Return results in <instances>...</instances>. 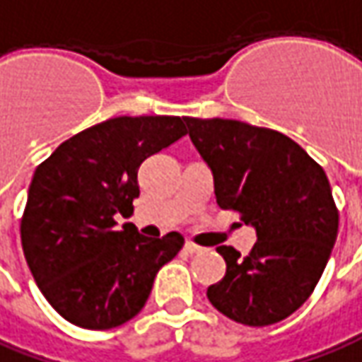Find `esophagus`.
<instances>
[{
  "label": "esophagus",
  "mask_w": 362,
  "mask_h": 362,
  "mask_svg": "<svg viewBox=\"0 0 362 362\" xmlns=\"http://www.w3.org/2000/svg\"><path fill=\"white\" fill-rule=\"evenodd\" d=\"M184 250H186V253H200L204 247H200V245H196V243L192 242H186L184 243Z\"/></svg>",
  "instance_id": "34e87169"
}]
</instances>
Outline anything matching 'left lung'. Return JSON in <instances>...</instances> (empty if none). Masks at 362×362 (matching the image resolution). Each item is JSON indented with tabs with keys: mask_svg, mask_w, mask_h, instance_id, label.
Instances as JSON below:
<instances>
[{
	"mask_svg": "<svg viewBox=\"0 0 362 362\" xmlns=\"http://www.w3.org/2000/svg\"><path fill=\"white\" fill-rule=\"evenodd\" d=\"M192 144L212 170L216 200L257 235L250 255L220 245L222 281L210 303L242 325L284 321L313 293L331 257L339 212L325 170L295 140L242 120L186 117Z\"/></svg>",
	"mask_w": 362,
	"mask_h": 362,
	"instance_id": "8db88e82",
	"label": "left lung"
}]
</instances>
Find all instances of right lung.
I'll list each match as a JSON object with an SVG mask.
<instances>
[{
	"mask_svg": "<svg viewBox=\"0 0 362 362\" xmlns=\"http://www.w3.org/2000/svg\"><path fill=\"white\" fill-rule=\"evenodd\" d=\"M184 119H109L59 144L35 168L21 245L37 287L69 323L103 331L130 321L158 269L182 250V233L152 240L132 223L117 230L115 214H132L140 164L186 134Z\"/></svg>",
	"mask_w": 362,
	"mask_h": 362,
	"instance_id": "add662e5",
	"label": "right lung"
}]
</instances>
